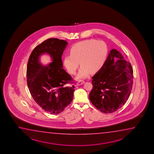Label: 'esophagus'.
<instances>
[{"label": "esophagus", "instance_id": "1", "mask_svg": "<svg viewBox=\"0 0 154 154\" xmlns=\"http://www.w3.org/2000/svg\"><path fill=\"white\" fill-rule=\"evenodd\" d=\"M85 83L84 81H80L78 82V83H77V85L79 86L82 85L84 83Z\"/></svg>", "mask_w": 154, "mask_h": 154}]
</instances>
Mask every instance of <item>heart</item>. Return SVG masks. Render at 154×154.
<instances>
[{
    "mask_svg": "<svg viewBox=\"0 0 154 154\" xmlns=\"http://www.w3.org/2000/svg\"><path fill=\"white\" fill-rule=\"evenodd\" d=\"M108 47L103 41L94 39L83 40L76 43L70 48V54L65 55L63 66L69 73L75 75L82 66L77 78H86L90 73L99 71L104 65L108 55Z\"/></svg>",
    "mask_w": 154,
    "mask_h": 154,
    "instance_id": "obj_1",
    "label": "heart"
}]
</instances>
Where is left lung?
I'll use <instances>...</instances> for the list:
<instances>
[{
	"instance_id": "8db88e82",
	"label": "left lung",
	"mask_w": 154,
	"mask_h": 154,
	"mask_svg": "<svg viewBox=\"0 0 154 154\" xmlns=\"http://www.w3.org/2000/svg\"><path fill=\"white\" fill-rule=\"evenodd\" d=\"M124 59L117 50H111L102 68L92 77L90 101L102 112L117 111L130 94L133 71L130 63Z\"/></svg>"
}]
</instances>
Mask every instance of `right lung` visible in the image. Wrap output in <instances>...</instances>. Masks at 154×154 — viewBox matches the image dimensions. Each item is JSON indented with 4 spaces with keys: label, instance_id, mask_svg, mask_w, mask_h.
<instances>
[{
    "label": "right lung",
    "instance_id": "obj_1",
    "mask_svg": "<svg viewBox=\"0 0 154 154\" xmlns=\"http://www.w3.org/2000/svg\"><path fill=\"white\" fill-rule=\"evenodd\" d=\"M68 43L57 38H50L37 46L29 59L26 77L32 97L45 111L59 114L72 101L75 86L71 76L63 69L61 57ZM44 53L50 55L52 62L44 66L39 57Z\"/></svg>",
    "mask_w": 154,
    "mask_h": 154
}]
</instances>
